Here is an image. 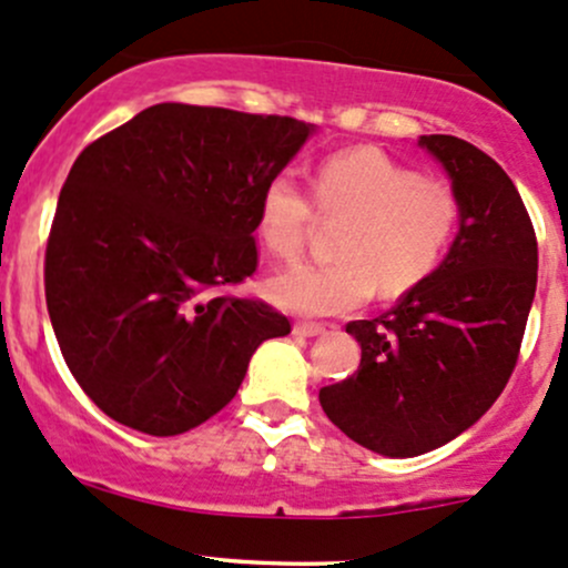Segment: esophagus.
<instances>
[{
  "label": "esophagus",
  "mask_w": 568,
  "mask_h": 568,
  "mask_svg": "<svg viewBox=\"0 0 568 568\" xmlns=\"http://www.w3.org/2000/svg\"><path fill=\"white\" fill-rule=\"evenodd\" d=\"M294 334L296 336H317V334H326V326H323V323L298 321V323H294Z\"/></svg>",
  "instance_id": "1"
}]
</instances>
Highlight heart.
<instances>
[{"mask_svg": "<svg viewBox=\"0 0 568 568\" xmlns=\"http://www.w3.org/2000/svg\"><path fill=\"white\" fill-rule=\"evenodd\" d=\"M321 217L347 221L328 266H296L274 274L266 294L298 315H342L375 296L417 288L445 258L460 223V199L442 178L417 174L379 148H347L321 161L313 174ZM315 210L288 174L261 189L255 232L280 261L304 251Z\"/></svg>", "mask_w": 568, "mask_h": 568, "instance_id": "1", "label": "heart"}]
</instances>
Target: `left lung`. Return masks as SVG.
I'll use <instances>...</instances> for the list:
<instances>
[{"instance_id": "left-lung-1", "label": "left lung", "mask_w": 568, "mask_h": 568, "mask_svg": "<svg viewBox=\"0 0 568 568\" xmlns=\"http://www.w3.org/2000/svg\"><path fill=\"white\" fill-rule=\"evenodd\" d=\"M460 223L445 261L375 321L347 323L361 345L353 377L321 388L334 426L379 456L447 445L501 396L537 291V234L509 174L471 142L428 134Z\"/></svg>"}]
</instances>
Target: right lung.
Wrapping results in <instances>:
<instances>
[{
	"label": "right lung",
	"instance_id": "obj_1",
	"mask_svg": "<svg viewBox=\"0 0 568 568\" xmlns=\"http://www.w3.org/2000/svg\"><path fill=\"white\" fill-rule=\"evenodd\" d=\"M313 134L288 115L164 102L72 164L45 251L61 355L112 420L174 436L221 413L288 317L223 288L258 266L261 189Z\"/></svg>",
	"mask_w": 568,
	"mask_h": 568
}]
</instances>
